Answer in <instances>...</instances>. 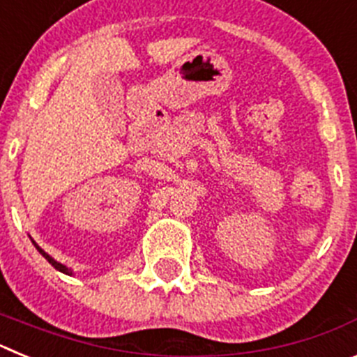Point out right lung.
<instances>
[{
	"instance_id": "1",
	"label": "right lung",
	"mask_w": 357,
	"mask_h": 357,
	"mask_svg": "<svg viewBox=\"0 0 357 357\" xmlns=\"http://www.w3.org/2000/svg\"><path fill=\"white\" fill-rule=\"evenodd\" d=\"M33 245H36V248H37V250H39L40 254H43V257H46V259H48V263L52 264V266L55 268V270H59V272L66 273V275H73V270H71V268H68V266H66V264H62V263H59V261H55V259H53L52 255H50V254H46V252H44L43 248H40V247H37V243H33Z\"/></svg>"
}]
</instances>
